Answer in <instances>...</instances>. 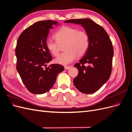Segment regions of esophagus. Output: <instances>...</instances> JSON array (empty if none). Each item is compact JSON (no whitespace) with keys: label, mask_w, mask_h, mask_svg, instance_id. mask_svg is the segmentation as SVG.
I'll return each instance as SVG.
<instances>
[{"label":"esophagus","mask_w":132,"mask_h":132,"mask_svg":"<svg viewBox=\"0 0 132 132\" xmlns=\"http://www.w3.org/2000/svg\"><path fill=\"white\" fill-rule=\"evenodd\" d=\"M71 68L70 66H64V69L65 70H68Z\"/></svg>","instance_id":"esophagus-1"}]
</instances>
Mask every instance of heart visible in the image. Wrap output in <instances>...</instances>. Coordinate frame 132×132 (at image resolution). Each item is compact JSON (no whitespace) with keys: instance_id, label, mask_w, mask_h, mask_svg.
<instances>
[{"instance_id":"heart-1","label":"heart","mask_w":132,"mask_h":132,"mask_svg":"<svg viewBox=\"0 0 132 132\" xmlns=\"http://www.w3.org/2000/svg\"><path fill=\"white\" fill-rule=\"evenodd\" d=\"M57 42L51 40L46 41V46L49 52L57 56L60 51L59 44L65 43L64 50L65 52L55 59V62L67 65L72 62L78 56L85 54L89 46V36L85 31L78 30L77 28L64 26L58 30L54 35Z\"/></svg>"}]
</instances>
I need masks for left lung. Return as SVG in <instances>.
I'll return each mask as SVG.
<instances>
[{"mask_svg": "<svg viewBox=\"0 0 132 132\" xmlns=\"http://www.w3.org/2000/svg\"><path fill=\"white\" fill-rule=\"evenodd\" d=\"M65 23L80 24L89 36V46L74 67L79 70L74 86L82 93L93 94L109 79L113 56L112 43L105 30L90 19H70Z\"/></svg>", "mask_w": 132, "mask_h": 132, "instance_id": "1", "label": "left lung"}]
</instances>
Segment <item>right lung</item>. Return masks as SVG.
Returning <instances> with one entry per match:
<instances>
[{
    "label": "right lung",
    "mask_w": 132,
    "mask_h": 132,
    "mask_svg": "<svg viewBox=\"0 0 132 132\" xmlns=\"http://www.w3.org/2000/svg\"><path fill=\"white\" fill-rule=\"evenodd\" d=\"M56 21L45 20L35 22L20 35L16 46V69L27 90L34 94L49 91L56 80L57 75L64 69L58 64L47 67L52 57L46 48L50 30Z\"/></svg>",
    "instance_id": "1"
}]
</instances>
